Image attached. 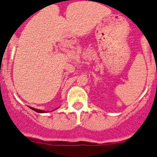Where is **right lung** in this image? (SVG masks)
Here are the masks:
<instances>
[{
	"label": "right lung",
	"mask_w": 157,
	"mask_h": 157,
	"mask_svg": "<svg viewBox=\"0 0 157 157\" xmlns=\"http://www.w3.org/2000/svg\"><path fill=\"white\" fill-rule=\"evenodd\" d=\"M29 109H31L34 110L35 112H36V113H46V111H44V110H41V109H37L33 108V107H29Z\"/></svg>",
	"instance_id": "right-lung-1"
}]
</instances>
